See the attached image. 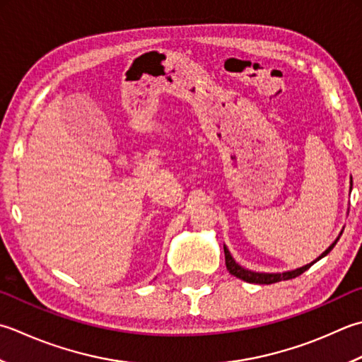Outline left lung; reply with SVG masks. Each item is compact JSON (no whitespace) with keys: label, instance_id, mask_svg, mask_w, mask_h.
I'll return each instance as SVG.
<instances>
[{"label":"left lung","instance_id":"8db88e82","mask_svg":"<svg viewBox=\"0 0 362 362\" xmlns=\"http://www.w3.org/2000/svg\"><path fill=\"white\" fill-rule=\"evenodd\" d=\"M342 235V232H341ZM339 235V237H341ZM339 237L336 238V242L332 243L327 251H325L322 256H318L314 262H310V264L304 265L301 268H296V270H292V272H284V273H256V272H251V270H246V268L240 267L235 260H233V257L230 256V252L228 247H226L224 245V256H226V267H228V272L230 274L235 276V278L242 279L245 282H250V284H274V282H279V281H287V279H293L296 278V276L303 274L306 270H309L310 267H313L317 260H320L322 257L327 256V254L332 250V247L336 246Z\"/></svg>","mask_w":362,"mask_h":362}]
</instances>
